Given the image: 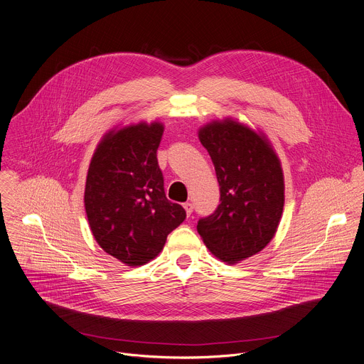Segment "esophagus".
I'll use <instances>...</instances> for the list:
<instances>
[{"label": "esophagus", "mask_w": 364, "mask_h": 364, "mask_svg": "<svg viewBox=\"0 0 364 364\" xmlns=\"http://www.w3.org/2000/svg\"><path fill=\"white\" fill-rule=\"evenodd\" d=\"M183 209H185L186 215H188V216H191V215H192V212H193V205H192L191 202H186V203H183Z\"/></svg>", "instance_id": "34e87169"}]
</instances>
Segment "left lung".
Listing matches in <instances>:
<instances>
[{"mask_svg": "<svg viewBox=\"0 0 364 364\" xmlns=\"http://www.w3.org/2000/svg\"><path fill=\"white\" fill-rule=\"evenodd\" d=\"M198 136L220 191L218 209L198 222V232L215 257L236 264L263 250L277 232L284 206L282 164L263 131L232 117L205 124Z\"/></svg>", "mask_w": 364, "mask_h": 364, "instance_id": "1", "label": "left lung"}]
</instances>
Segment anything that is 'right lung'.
<instances>
[{
	"label": "right lung",
	"mask_w": 364,
	"mask_h": 364,
	"mask_svg": "<svg viewBox=\"0 0 364 364\" xmlns=\"http://www.w3.org/2000/svg\"><path fill=\"white\" fill-rule=\"evenodd\" d=\"M161 121L118 125L104 134L91 158L85 212L97 243L129 267L155 259L168 235L186 218L166 199L156 151Z\"/></svg>",
	"instance_id": "add662e5"
}]
</instances>
